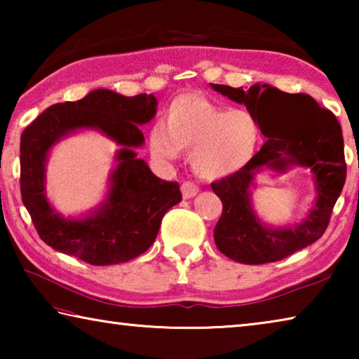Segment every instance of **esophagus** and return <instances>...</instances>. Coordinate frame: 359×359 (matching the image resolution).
Instances as JSON below:
<instances>
[{"instance_id": "esophagus-1", "label": "esophagus", "mask_w": 359, "mask_h": 359, "mask_svg": "<svg viewBox=\"0 0 359 359\" xmlns=\"http://www.w3.org/2000/svg\"><path fill=\"white\" fill-rule=\"evenodd\" d=\"M180 190L185 199H190L193 196H196L199 191V187L196 184H193V182H184V184L180 185Z\"/></svg>"}]
</instances>
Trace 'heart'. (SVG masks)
I'll return each mask as SVG.
<instances>
[{
	"mask_svg": "<svg viewBox=\"0 0 359 359\" xmlns=\"http://www.w3.org/2000/svg\"><path fill=\"white\" fill-rule=\"evenodd\" d=\"M259 125L244 109L212 102L199 93H182L169 102L163 123L149 133L150 154L172 161L191 150V166L204 179H222L241 171L259 142Z\"/></svg>",
	"mask_w": 359,
	"mask_h": 359,
	"instance_id": "heart-1",
	"label": "heart"
}]
</instances>
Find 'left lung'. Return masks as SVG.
<instances>
[{"instance_id": "obj_1", "label": "left lung", "mask_w": 359, "mask_h": 359, "mask_svg": "<svg viewBox=\"0 0 359 359\" xmlns=\"http://www.w3.org/2000/svg\"><path fill=\"white\" fill-rule=\"evenodd\" d=\"M210 87L244 104L267 137L241 171L210 185L223 203L214 229L217 248L238 263L264 264L313 244L330 224L347 175L337 118L306 93H285L266 83H255L248 90L217 83ZM264 165L279 172L290 165H306L314 172L318 199L306 220L294 229H269L254 215L250 187L254 174Z\"/></svg>"}]
</instances>
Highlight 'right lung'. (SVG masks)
<instances>
[{
	"label": "right lung",
	"mask_w": 359,
	"mask_h": 359,
	"mask_svg": "<svg viewBox=\"0 0 359 359\" xmlns=\"http://www.w3.org/2000/svg\"><path fill=\"white\" fill-rule=\"evenodd\" d=\"M156 114V98L98 88L79 101L58 102L29 123L20 137V191L39 238L55 250L93 266L126 263L154 241L166 212L182 201L177 182L158 179L135 154L144 144L137 125ZM92 128L124 147L108 198L92 216L63 219L45 196L48 150L68 132Z\"/></svg>",
	"instance_id": "add662e5"
}]
</instances>
